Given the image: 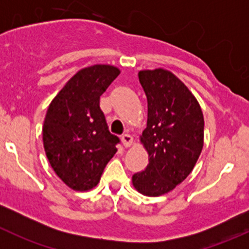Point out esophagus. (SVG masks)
I'll list each match as a JSON object with an SVG mask.
<instances>
[{"label": "esophagus", "instance_id": "obj_1", "mask_svg": "<svg viewBox=\"0 0 249 249\" xmlns=\"http://www.w3.org/2000/svg\"><path fill=\"white\" fill-rule=\"evenodd\" d=\"M122 141H123V144H124V147H130V145L132 144V142H134V139H132L131 135L125 134L122 136Z\"/></svg>", "mask_w": 249, "mask_h": 249}]
</instances>
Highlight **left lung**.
<instances>
[{
	"label": "left lung",
	"instance_id": "8db88e82",
	"mask_svg": "<svg viewBox=\"0 0 249 249\" xmlns=\"http://www.w3.org/2000/svg\"><path fill=\"white\" fill-rule=\"evenodd\" d=\"M148 101L147 127L141 142L149 155L144 171L132 176L137 192L160 196L193 171L203 147V114L194 95L172 72H139Z\"/></svg>",
	"mask_w": 249,
	"mask_h": 249
}]
</instances>
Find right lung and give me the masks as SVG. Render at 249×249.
<instances>
[{
	"instance_id": "obj_1",
	"label": "right lung",
	"mask_w": 249,
	"mask_h": 249,
	"mask_svg": "<svg viewBox=\"0 0 249 249\" xmlns=\"http://www.w3.org/2000/svg\"><path fill=\"white\" fill-rule=\"evenodd\" d=\"M119 73L110 65L82 69L48 107L42 130L44 150L57 177L71 189L96 187L117 153L120 140L109 132L100 96Z\"/></svg>"
}]
</instances>
